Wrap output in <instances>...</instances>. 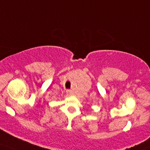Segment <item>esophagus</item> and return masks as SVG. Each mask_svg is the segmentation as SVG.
Masks as SVG:
<instances>
[{
  "label": "esophagus",
  "instance_id": "esophagus-1",
  "mask_svg": "<svg viewBox=\"0 0 150 150\" xmlns=\"http://www.w3.org/2000/svg\"><path fill=\"white\" fill-rule=\"evenodd\" d=\"M66 94H67V95H71V90L66 91Z\"/></svg>",
  "mask_w": 150,
  "mask_h": 150
}]
</instances>
